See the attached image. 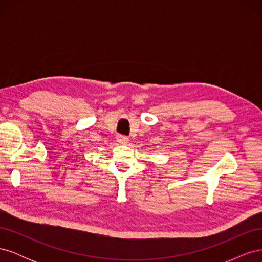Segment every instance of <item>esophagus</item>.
<instances>
[{
    "label": "esophagus",
    "instance_id": "1",
    "mask_svg": "<svg viewBox=\"0 0 262 262\" xmlns=\"http://www.w3.org/2000/svg\"><path fill=\"white\" fill-rule=\"evenodd\" d=\"M117 140H118V142L119 143H121V144H126L128 143V141H129V138L128 137H125V136H118V138H117Z\"/></svg>",
    "mask_w": 262,
    "mask_h": 262
}]
</instances>
